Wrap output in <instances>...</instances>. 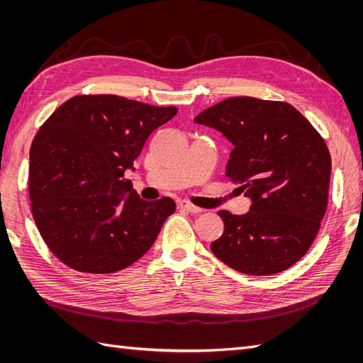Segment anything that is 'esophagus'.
<instances>
[{
  "mask_svg": "<svg viewBox=\"0 0 363 363\" xmlns=\"http://www.w3.org/2000/svg\"><path fill=\"white\" fill-rule=\"evenodd\" d=\"M177 207H179V208H183V211H188V212H191V213H200V212H201L200 207H196V206L191 204L189 201H184V200H180V201L177 203Z\"/></svg>",
  "mask_w": 363,
  "mask_h": 363,
  "instance_id": "34e87169",
  "label": "esophagus"
}]
</instances>
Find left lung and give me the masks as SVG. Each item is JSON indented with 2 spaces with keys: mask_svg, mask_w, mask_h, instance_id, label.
<instances>
[{
  "mask_svg": "<svg viewBox=\"0 0 363 363\" xmlns=\"http://www.w3.org/2000/svg\"><path fill=\"white\" fill-rule=\"evenodd\" d=\"M195 123L235 145L225 175L252 201L245 215L218 212L225 228L212 252L251 276L288 269L309 251L327 211L332 159L323 136L294 106L252 96L227 98Z\"/></svg>",
  "mask_w": 363,
  "mask_h": 363,
  "instance_id": "left-lung-1",
  "label": "left lung"
}]
</instances>
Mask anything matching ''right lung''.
Segmentation results:
<instances>
[{
    "instance_id": "1",
    "label": "right lung",
    "mask_w": 363,
    "mask_h": 363,
    "mask_svg": "<svg viewBox=\"0 0 363 363\" xmlns=\"http://www.w3.org/2000/svg\"><path fill=\"white\" fill-rule=\"evenodd\" d=\"M177 112L118 95H75L40 125L30 148L31 213L65 265L111 274L155 244L175 203L140 200L123 177L147 138Z\"/></svg>"
}]
</instances>
